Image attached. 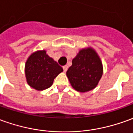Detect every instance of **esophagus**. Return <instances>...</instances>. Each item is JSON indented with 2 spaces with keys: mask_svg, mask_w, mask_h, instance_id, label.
I'll return each instance as SVG.
<instances>
[{
  "mask_svg": "<svg viewBox=\"0 0 133 133\" xmlns=\"http://www.w3.org/2000/svg\"><path fill=\"white\" fill-rule=\"evenodd\" d=\"M63 68V70H64L65 72H66L67 70H68V65H64Z\"/></svg>",
  "mask_w": 133,
  "mask_h": 133,
  "instance_id": "1",
  "label": "esophagus"
}]
</instances>
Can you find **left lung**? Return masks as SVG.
Segmentation results:
<instances>
[{"label": "left lung", "instance_id": "8db88e82", "mask_svg": "<svg viewBox=\"0 0 133 133\" xmlns=\"http://www.w3.org/2000/svg\"><path fill=\"white\" fill-rule=\"evenodd\" d=\"M66 75L71 86L80 92L96 87L103 75V65L95 51L89 48L82 49L72 60Z\"/></svg>", "mask_w": 133, "mask_h": 133}]
</instances>
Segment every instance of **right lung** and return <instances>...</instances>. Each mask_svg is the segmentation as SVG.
I'll list each match as a JSON object with an SVG mask.
<instances>
[{
	"mask_svg": "<svg viewBox=\"0 0 133 133\" xmlns=\"http://www.w3.org/2000/svg\"><path fill=\"white\" fill-rule=\"evenodd\" d=\"M63 71V68L49 57L45 50L32 53L25 64L28 84L39 91L50 87L54 79Z\"/></svg>",
	"mask_w": 133,
	"mask_h": 133,
	"instance_id": "obj_1",
	"label": "right lung"
}]
</instances>
